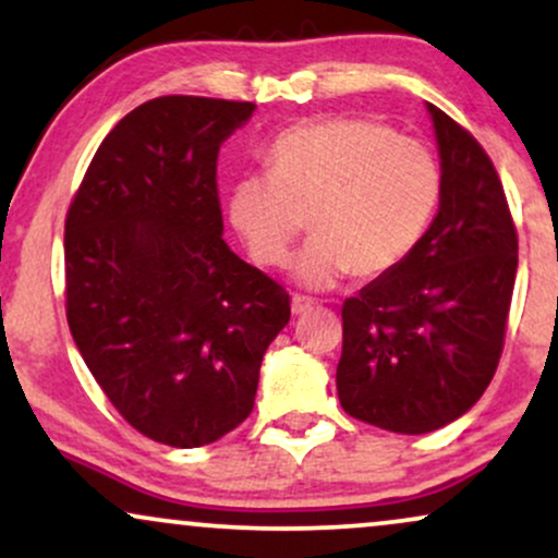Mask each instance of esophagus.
<instances>
[{
  "label": "esophagus",
  "instance_id": "esophagus-1",
  "mask_svg": "<svg viewBox=\"0 0 558 558\" xmlns=\"http://www.w3.org/2000/svg\"><path fill=\"white\" fill-rule=\"evenodd\" d=\"M312 306H315V301H312L310 296H293L291 299V310H293V315H304V312H310Z\"/></svg>",
  "mask_w": 558,
  "mask_h": 558
}]
</instances>
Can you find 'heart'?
<instances>
[{
  "label": "heart",
  "instance_id": "obj_1",
  "mask_svg": "<svg viewBox=\"0 0 558 558\" xmlns=\"http://www.w3.org/2000/svg\"><path fill=\"white\" fill-rule=\"evenodd\" d=\"M270 175H248L230 194V222L259 265L293 262L299 283L328 288L351 272L377 278L417 246L433 222L444 178L433 151L393 128L356 118L304 123L275 138Z\"/></svg>",
  "mask_w": 558,
  "mask_h": 558
}]
</instances>
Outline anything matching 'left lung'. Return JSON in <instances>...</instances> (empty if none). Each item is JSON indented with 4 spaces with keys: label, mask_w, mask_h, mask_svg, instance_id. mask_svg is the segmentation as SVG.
Returning a JSON list of instances; mask_svg holds the SVG:
<instances>
[{
    "label": "left lung",
    "mask_w": 558,
    "mask_h": 558,
    "mask_svg": "<svg viewBox=\"0 0 558 558\" xmlns=\"http://www.w3.org/2000/svg\"><path fill=\"white\" fill-rule=\"evenodd\" d=\"M440 207L417 246L343 304L338 399L390 433L438 430L496 375L517 275V228L490 157L435 105Z\"/></svg>",
    "instance_id": "8db88e82"
}]
</instances>
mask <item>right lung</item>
<instances>
[{
	"label": "right lung",
	"mask_w": 558,
	"mask_h": 558,
	"mask_svg": "<svg viewBox=\"0 0 558 558\" xmlns=\"http://www.w3.org/2000/svg\"><path fill=\"white\" fill-rule=\"evenodd\" d=\"M252 101L157 96L107 133L65 217V315L133 430L196 448L252 414L291 319L278 280L222 241L217 155Z\"/></svg>",
	"instance_id": "right-lung-1"
}]
</instances>
